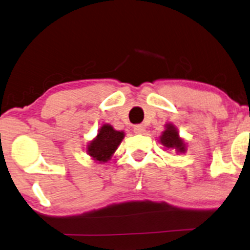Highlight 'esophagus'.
Here are the masks:
<instances>
[{
	"mask_svg": "<svg viewBox=\"0 0 250 250\" xmlns=\"http://www.w3.org/2000/svg\"><path fill=\"white\" fill-rule=\"evenodd\" d=\"M134 131H135L136 134H144L145 131H146V128L142 125H134Z\"/></svg>",
	"mask_w": 250,
	"mask_h": 250,
	"instance_id": "obj_1",
	"label": "esophagus"
}]
</instances>
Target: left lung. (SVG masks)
Instances as JSON below:
<instances>
[{
  "mask_svg": "<svg viewBox=\"0 0 250 250\" xmlns=\"http://www.w3.org/2000/svg\"><path fill=\"white\" fill-rule=\"evenodd\" d=\"M159 142L165 150H174L175 153H185L188 150V145L183 138H180L179 131L173 123H166L165 130L159 138Z\"/></svg>",
  "mask_w": 250,
  "mask_h": 250,
  "instance_id": "1",
  "label": "left lung"
}]
</instances>
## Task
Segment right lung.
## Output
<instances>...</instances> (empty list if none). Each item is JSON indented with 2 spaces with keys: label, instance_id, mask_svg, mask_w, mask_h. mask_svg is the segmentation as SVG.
Instances as JSON below:
<instances>
[{
  "label": "right lung",
  "instance_id": "add662e5",
  "mask_svg": "<svg viewBox=\"0 0 250 250\" xmlns=\"http://www.w3.org/2000/svg\"><path fill=\"white\" fill-rule=\"evenodd\" d=\"M125 131L114 129L111 125L104 123L98 129L97 135L86 145V153L98 164L108 163L125 139Z\"/></svg>",
  "mask_w": 250,
  "mask_h": 250
}]
</instances>
